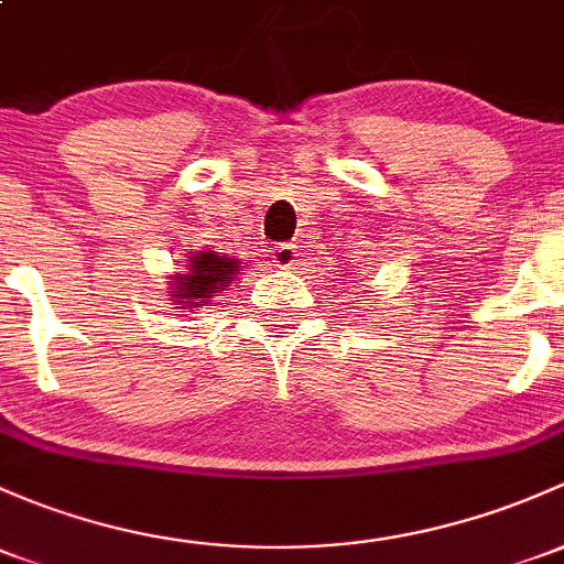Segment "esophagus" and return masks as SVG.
<instances>
[{"instance_id":"esophagus-1","label":"esophagus","mask_w":564,"mask_h":564,"mask_svg":"<svg viewBox=\"0 0 564 564\" xmlns=\"http://www.w3.org/2000/svg\"><path fill=\"white\" fill-rule=\"evenodd\" d=\"M297 246H292V242H281V246L272 248V262L281 267V270H289V267L297 262Z\"/></svg>"}]
</instances>
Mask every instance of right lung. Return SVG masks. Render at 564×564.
<instances>
[{"label": "right lung", "mask_w": 564, "mask_h": 564, "mask_svg": "<svg viewBox=\"0 0 564 564\" xmlns=\"http://www.w3.org/2000/svg\"><path fill=\"white\" fill-rule=\"evenodd\" d=\"M240 262L229 257H218L216 251H197L188 257L186 272H177L173 278V297L181 307H199L203 302H210L221 292H227L229 283L235 281Z\"/></svg>", "instance_id": "1"}]
</instances>
